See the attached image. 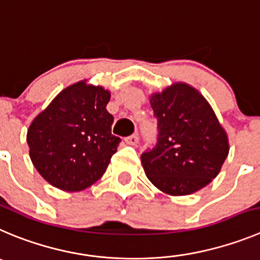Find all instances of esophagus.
<instances>
[{"label":"esophagus","mask_w":260,"mask_h":260,"mask_svg":"<svg viewBox=\"0 0 260 260\" xmlns=\"http://www.w3.org/2000/svg\"><path fill=\"white\" fill-rule=\"evenodd\" d=\"M124 141H125V144L131 145V146H137V144H138V136L137 135L129 136V137L125 138Z\"/></svg>","instance_id":"1"}]
</instances>
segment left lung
Here are the masks:
<instances>
[{"mask_svg": "<svg viewBox=\"0 0 260 260\" xmlns=\"http://www.w3.org/2000/svg\"><path fill=\"white\" fill-rule=\"evenodd\" d=\"M157 142L141 155L147 178L172 196L191 195L218 176L229 155V137L207 99L177 82L150 96Z\"/></svg>", "mask_w": 260, "mask_h": 260, "instance_id": "obj_1", "label": "left lung"}]
</instances>
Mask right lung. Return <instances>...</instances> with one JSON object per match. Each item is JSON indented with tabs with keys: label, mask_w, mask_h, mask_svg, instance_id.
Instances as JSON below:
<instances>
[{
	"label": "right lung",
	"mask_w": 260,
	"mask_h": 260,
	"mask_svg": "<svg viewBox=\"0 0 260 260\" xmlns=\"http://www.w3.org/2000/svg\"><path fill=\"white\" fill-rule=\"evenodd\" d=\"M110 92L77 82L62 89L30 123L26 142L31 163L55 187L77 192L108 168L120 138L111 133Z\"/></svg>",
	"instance_id": "add662e5"
}]
</instances>
